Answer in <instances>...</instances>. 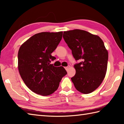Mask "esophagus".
I'll use <instances>...</instances> for the list:
<instances>
[{
  "mask_svg": "<svg viewBox=\"0 0 124 124\" xmlns=\"http://www.w3.org/2000/svg\"><path fill=\"white\" fill-rule=\"evenodd\" d=\"M64 68H65V70H66L67 71H68V69H69V66L65 67H64Z\"/></svg>",
  "mask_w": 124,
  "mask_h": 124,
  "instance_id": "34e87169",
  "label": "esophagus"
}]
</instances>
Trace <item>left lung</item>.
Returning a JSON list of instances; mask_svg holds the SVG:
<instances>
[{
	"label": "left lung",
	"mask_w": 124,
	"mask_h": 124,
	"mask_svg": "<svg viewBox=\"0 0 124 124\" xmlns=\"http://www.w3.org/2000/svg\"><path fill=\"white\" fill-rule=\"evenodd\" d=\"M63 37L71 49L75 59L76 74L71 78L75 88L83 94H89L98 88L107 70L108 52L98 36L75 29L64 31Z\"/></svg>",
	"instance_id": "obj_1"
}]
</instances>
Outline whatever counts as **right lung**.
Instances as JSON below:
<instances>
[{"mask_svg": "<svg viewBox=\"0 0 124 124\" xmlns=\"http://www.w3.org/2000/svg\"><path fill=\"white\" fill-rule=\"evenodd\" d=\"M62 35V31L37 33L20 47L18 71L25 85L34 93L43 96L53 93L67 75L63 67L50 63L56 59L51 54L61 40Z\"/></svg>", "mask_w": 124, "mask_h": 124, "instance_id": "right-lung-1", "label": "right lung"}]
</instances>
